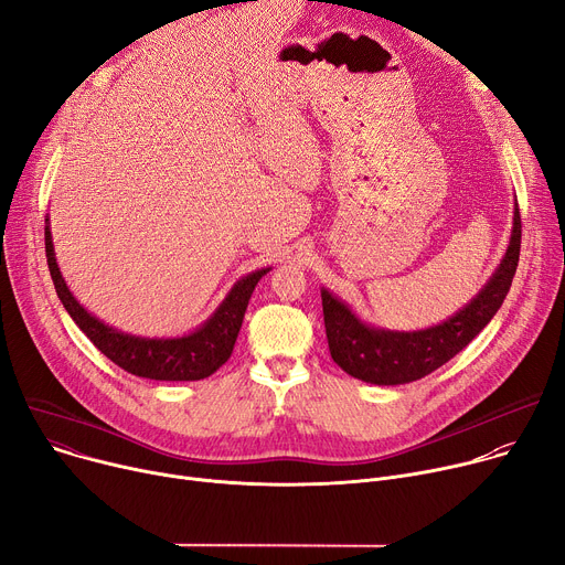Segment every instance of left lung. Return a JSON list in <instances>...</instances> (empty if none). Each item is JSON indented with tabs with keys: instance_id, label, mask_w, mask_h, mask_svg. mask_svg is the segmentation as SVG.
I'll return each instance as SVG.
<instances>
[{
	"instance_id": "left-lung-1",
	"label": "left lung",
	"mask_w": 565,
	"mask_h": 565,
	"mask_svg": "<svg viewBox=\"0 0 565 565\" xmlns=\"http://www.w3.org/2000/svg\"><path fill=\"white\" fill-rule=\"evenodd\" d=\"M521 254V212L514 202V223L507 252L480 292L439 324L417 331H392L361 320L347 301L322 288V311L333 363L349 376L372 385L413 383L465 349L498 313Z\"/></svg>"
}]
</instances>
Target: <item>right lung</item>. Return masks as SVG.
<instances>
[{
    "label": "right lung",
    "instance_id": "obj_1",
    "mask_svg": "<svg viewBox=\"0 0 565 565\" xmlns=\"http://www.w3.org/2000/svg\"><path fill=\"white\" fill-rule=\"evenodd\" d=\"M44 247L51 279H54L56 292L76 327L115 365L150 381H200L212 376L221 365H225L234 351L252 290L266 273L273 270L262 268L241 277L218 303V309L191 333L173 338H146L106 324L104 320L92 316L74 297L56 262L49 216L44 218Z\"/></svg>",
    "mask_w": 565,
    "mask_h": 565
}]
</instances>
